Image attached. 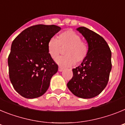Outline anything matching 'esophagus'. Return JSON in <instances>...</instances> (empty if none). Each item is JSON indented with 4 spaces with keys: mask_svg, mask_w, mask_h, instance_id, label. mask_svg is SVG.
I'll use <instances>...</instances> for the list:
<instances>
[{
    "mask_svg": "<svg viewBox=\"0 0 125 125\" xmlns=\"http://www.w3.org/2000/svg\"><path fill=\"white\" fill-rule=\"evenodd\" d=\"M63 69H64V68H62V67H59V69H58V71H63Z\"/></svg>",
    "mask_w": 125,
    "mask_h": 125,
    "instance_id": "obj_1",
    "label": "esophagus"
}]
</instances>
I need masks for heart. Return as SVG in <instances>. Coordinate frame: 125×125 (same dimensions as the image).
<instances>
[{
	"label": "heart",
	"instance_id": "obj_1",
	"mask_svg": "<svg viewBox=\"0 0 125 125\" xmlns=\"http://www.w3.org/2000/svg\"><path fill=\"white\" fill-rule=\"evenodd\" d=\"M66 55L56 59V62L63 67L74 66L76 62L85 60L89 52V47L80 36L72 29L62 31L57 39L51 38L47 42V52L52 59H56L60 54L61 49H64Z\"/></svg>",
	"mask_w": 125,
	"mask_h": 125
}]
</instances>
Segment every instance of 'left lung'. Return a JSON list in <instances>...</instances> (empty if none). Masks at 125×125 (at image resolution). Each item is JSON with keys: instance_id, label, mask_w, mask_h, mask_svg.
<instances>
[{"instance_id": "8db88e82", "label": "left lung", "mask_w": 125, "mask_h": 125, "mask_svg": "<svg viewBox=\"0 0 125 125\" xmlns=\"http://www.w3.org/2000/svg\"><path fill=\"white\" fill-rule=\"evenodd\" d=\"M87 41L88 56L73 69L72 79L67 84L73 94L89 99L100 94L108 84L111 70V52L103 37L85 27L77 29Z\"/></svg>"}]
</instances>
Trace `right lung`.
I'll use <instances>...</instances> for the list:
<instances>
[{"mask_svg": "<svg viewBox=\"0 0 125 125\" xmlns=\"http://www.w3.org/2000/svg\"><path fill=\"white\" fill-rule=\"evenodd\" d=\"M60 30L55 25H32L13 41L8 57L9 78L22 96L38 98L49 88L58 66L47 52V42Z\"/></svg>", "mask_w": 125, "mask_h": 125, "instance_id": "obj_1", "label": "right lung"}]
</instances>
